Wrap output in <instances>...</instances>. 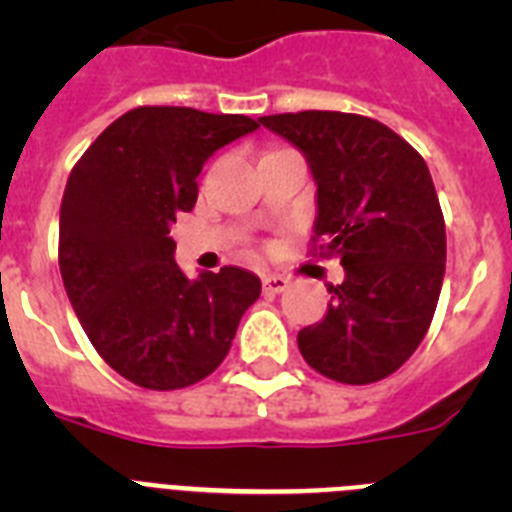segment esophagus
Wrapping results in <instances>:
<instances>
[{"instance_id": "1", "label": "esophagus", "mask_w": 512, "mask_h": 512, "mask_svg": "<svg viewBox=\"0 0 512 512\" xmlns=\"http://www.w3.org/2000/svg\"><path fill=\"white\" fill-rule=\"evenodd\" d=\"M289 279L282 277V274H266L264 277V292L269 295H279V292H287Z\"/></svg>"}]
</instances>
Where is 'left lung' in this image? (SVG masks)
Here are the masks:
<instances>
[{
	"label": "left lung",
	"instance_id": "1",
	"mask_svg": "<svg viewBox=\"0 0 512 512\" xmlns=\"http://www.w3.org/2000/svg\"><path fill=\"white\" fill-rule=\"evenodd\" d=\"M305 156L320 256H338L325 318L297 333L307 364L343 384L390 377L428 333L446 271V225L423 156L395 130L348 112L259 117Z\"/></svg>",
	"mask_w": 512,
	"mask_h": 512
}]
</instances>
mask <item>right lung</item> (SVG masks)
<instances>
[{
  "label": "right lung",
  "mask_w": 512,
  "mask_h": 512,
  "mask_svg": "<svg viewBox=\"0 0 512 512\" xmlns=\"http://www.w3.org/2000/svg\"><path fill=\"white\" fill-rule=\"evenodd\" d=\"M246 115L135 107L71 171L58 264L81 328L107 364L146 390H182L228 356L261 279L241 266L187 279L171 225L197 202L217 148L253 133Z\"/></svg>",
  "instance_id": "obj_1"
}]
</instances>
